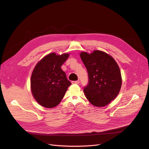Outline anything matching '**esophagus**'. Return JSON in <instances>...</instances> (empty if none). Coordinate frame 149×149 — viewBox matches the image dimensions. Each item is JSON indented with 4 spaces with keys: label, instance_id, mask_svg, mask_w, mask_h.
Wrapping results in <instances>:
<instances>
[{
    "label": "esophagus",
    "instance_id": "34e87169",
    "mask_svg": "<svg viewBox=\"0 0 149 149\" xmlns=\"http://www.w3.org/2000/svg\"><path fill=\"white\" fill-rule=\"evenodd\" d=\"M72 84H79L80 83V81L77 80V81H72Z\"/></svg>",
    "mask_w": 149,
    "mask_h": 149
}]
</instances>
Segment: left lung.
<instances>
[{"label": "left lung", "mask_w": 149, "mask_h": 149, "mask_svg": "<svg viewBox=\"0 0 149 149\" xmlns=\"http://www.w3.org/2000/svg\"><path fill=\"white\" fill-rule=\"evenodd\" d=\"M80 57L87 69L89 81L84 93L89 102L97 107L111 103L120 92L122 79L115 60L104 52H82Z\"/></svg>", "instance_id": "1"}]
</instances>
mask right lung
Here are the masks:
<instances>
[{"label":"right lung","mask_w":149,"mask_h":149,"mask_svg":"<svg viewBox=\"0 0 149 149\" xmlns=\"http://www.w3.org/2000/svg\"><path fill=\"white\" fill-rule=\"evenodd\" d=\"M69 56L51 53L35 66L31 78V92L41 106L46 108L57 106L71 84L61 69Z\"/></svg>","instance_id":"add662e5"}]
</instances>
